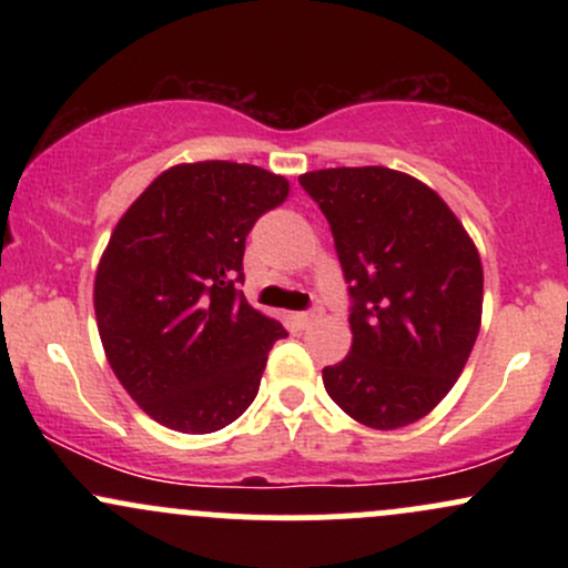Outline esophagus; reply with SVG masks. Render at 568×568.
Instances as JSON below:
<instances>
[{
	"mask_svg": "<svg viewBox=\"0 0 568 568\" xmlns=\"http://www.w3.org/2000/svg\"><path fill=\"white\" fill-rule=\"evenodd\" d=\"M317 317V312H293V321H296V325H302V328H306L312 321Z\"/></svg>",
	"mask_w": 568,
	"mask_h": 568,
	"instance_id": "1",
	"label": "esophagus"
}]
</instances>
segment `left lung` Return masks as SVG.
Returning a JSON list of instances; mask_svg holds the SVG:
<instances>
[{
	"label": "left lung",
	"instance_id": "1",
	"mask_svg": "<svg viewBox=\"0 0 568 568\" xmlns=\"http://www.w3.org/2000/svg\"><path fill=\"white\" fill-rule=\"evenodd\" d=\"M298 184L328 219L352 296V347L323 368L325 393L366 427L414 425L478 338V247L435 189L393 168H325Z\"/></svg>",
	"mask_w": 568,
	"mask_h": 568
}]
</instances>
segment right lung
<instances>
[{
    "label": "right lung",
    "instance_id": "right-lung-1",
    "mask_svg": "<svg viewBox=\"0 0 568 568\" xmlns=\"http://www.w3.org/2000/svg\"><path fill=\"white\" fill-rule=\"evenodd\" d=\"M288 192L283 175L245 162H184L116 221L95 270L98 334L116 379L160 425L216 433L256 397L285 328L234 285L247 232Z\"/></svg>",
    "mask_w": 568,
    "mask_h": 568
}]
</instances>
